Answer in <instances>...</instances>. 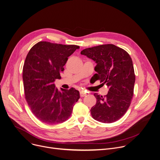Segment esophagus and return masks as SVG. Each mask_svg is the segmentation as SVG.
Wrapping results in <instances>:
<instances>
[{"mask_svg":"<svg viewBox=\"0 0 160 160\" xmlns=\"http://www.w3.org/2000/svg\"><path fill=\"white\" fill-rule=\"evenodd\" d=\"M86 95H87V93H86L85 92H84L83 91H80V95L81 97H85Z\"/></svg>","mask_w":160,"mask_h":160,"instance_id":"esophagus-1","label":"esophagus"}]
</instances>
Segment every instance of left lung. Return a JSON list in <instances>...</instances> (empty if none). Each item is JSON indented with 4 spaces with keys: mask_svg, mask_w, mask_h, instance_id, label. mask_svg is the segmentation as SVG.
<instances>
[{
    "mask_svg": "<svg viewBox=\"0 0 160 160\" xmlns=\"http://www.w3.org/2000/svg\"><path fill=\"white\" fill-rule=\"evenodd\" d=\"M81 55L97 63L92 78L109 88L104 97L94 93L97 102L90 110L92 118L103 123L117 121L126 114L134 93L136 77L130 55L112 44L86 48Z\"/></svg>",
    "mask_w": 160,
    "mask_h": 160,
    "instance_id": "obj_1",
    "label": "left lung"
}]
</instances>
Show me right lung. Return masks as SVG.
Instances as JSON below:
<instances>
[{"label":"right lung","instance_id":"right-lung-1","mask_svg":"<svg viewBox=\"0 0 160 160\" xmlns=\"http://www.w3.org/2000/svg\"><path fill=\"white\" fill-rule=\"evenodd\" d=\"M80 47L40 41L29 50L22 70L25 98L32 112L42 122L57 124L68 119L79 92L55 88L68 57Z\"/></svg>","mask_w":160,"mask_h":160}]
</instances>
